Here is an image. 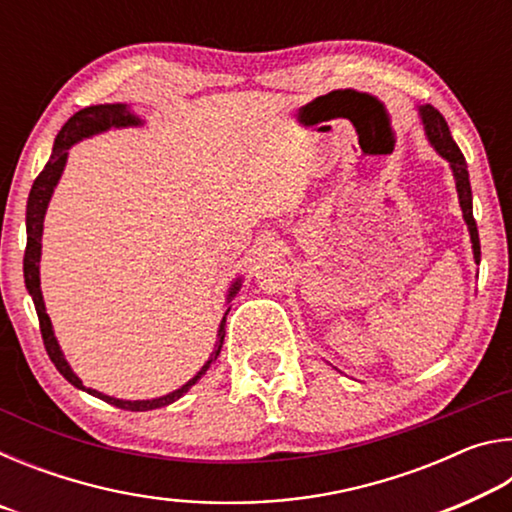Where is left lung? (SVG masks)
<instances>
[{
    "label": "left lung",
    "mask_w": 512,
    "mask_h": 512,
    "mask_svg": "<svg viewBox=\"0 0 512 512\" xmlns=\"http://www.w3.org/2000/svg\"><path fill=\"white\" fill-rule=\"evenodd\" d=\"M420 117L424 124V133H427L431 146L440 155H443V158L449 162V167H452V171H454L458 203H461L463 219L467 223V230H470L474 259H476V264H479L481 262V244H479V230H476V221L472 214V187H470V173H467V162L463 158L461 149H458L456 142L452 140V133H449L445 117L440 115L436 108L420 106Z\"/></svg>",
    "instance_id": "obj_1"
}]
</instances>
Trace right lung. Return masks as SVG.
I'll list each match as a JSON object with an SVG mask.
<instances>
[{"mask_svg": "<svg viewBox=\"0 0 512 512\" xmlns=\"http://www.w3.org/2000/svg\"><path fill=\"white\" fill-rule=\"evenodd\" d=\"M140 124L142 121L137 119L133 112L124 106V103H103V106H90V108L79 110L74 117L67 119L63 131H60L56 137L54 151H51L49 162L45 164V169L40 171V176L33 180V187H31V194L27 201V250H24V282H27V289L33 298V305H36V311H38L40 334H42V341H45V350L49 354V359L54 361V366L58 368L60 375L69 381V384L81 388V391H88L90 395L99 397V400L117 406V409H124V411H151V409H160V406H167L171 402L180 400V397H183L189 388H192L196 381L205 375V370L210 368V363L219 357L223 336H225V332H223L225 316H228V311H230V307L225 309L223 320L219 325V343H216V350L210 357V361L203 366V370L198 372L194 379H189L185 386H180L178 391L162 395V397H155V400H135V402L117 400V397L103 395L99 391H94V388H85L83 381L74 375L72 368H69V363L63 357V352H60V348H58V341L54 336V329H51V320L45 311V300H42V291H40V248H42L40 241H42V223H45L49 198H51V194H54V187L58 185L60 173H63V169H65L69 146L83 140V137L108 131V128H124V126H140ZM239 287H241L239 280L232 284V289L228 293V302L235 298Z\"/></svg>", "mask_w": 512, "mask_h": 512, "instance_id": "1", "label": "right lung"}]
</instances>
